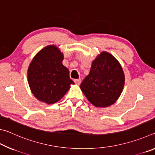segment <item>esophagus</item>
<instances>
[{
  "mask_svg": "<svg viewBox=\"0 0 155 155\" xmlns=\"http://www.w3.org/2000/svg\"><path fill=\"white\" fill-rule=\"evenodd\" d=\"M74 81L75 82V83L77 84V85H80V83H81V79H80V78H78V79H74Z\"/></svg>",
  "mask_w": 155,
  "mask_h": 155,
  "instance_id": "obj_1",
  "label": "esophagus"
}]
</instances>
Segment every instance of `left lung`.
Listing matches in <instances>:
<instances>
[{
  "label": "left lung",
  "instance_id": "obj_1",
  "mask_svg": "<svg viewBox=\"0 0 155 155\" xmlns=\"http://www.w3.org/2000/svg\"><path fill=\"white\" fill-rule=\"evenodd\" d=\"M124 82L122 65L111 54L103 51L91 62L90 72L81 84V90L94 106L107 107L119 98Z\"/></svg>",
  "mask_w": 155,
  "mask_h": 155
}]
</instances>
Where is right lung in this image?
Returning <instances> with one entry per match:
<instances>
[{"label":"right lung","mask_w":155,"mask_h":155,"mask_svg":"<svg viewBox=\"0 0 155 155\" xmlns=\"http://www.w3.org/2000/svg\"><path fill=\"white\" fill-rule=\"evenodd\" d=\"M64 54L54 45L39 51L28 68L27 78L31 91L38 101L48 104L61 100L74 83L69 70L62 64Z\"/></svg>","instance_id":"right-lung-1"}]
</instances>
